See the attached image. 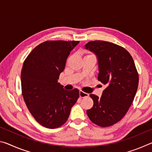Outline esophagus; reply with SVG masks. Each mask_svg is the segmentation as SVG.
Returning a JSON list of instances; mask_svg holds the SVG:
<instances>
[{"label":"esophagus","mask_w":152,"mask_h":152,"mask_svg":"<svg viewBox=\"0 0 152 152\" xmlns=\"http://www.w3.org/2000/svg\"><path fill=\"white\" fill-rule=\"evenodd\" d=\"M79 95H80V98H84V97H87V96H89V94L88 93H86V92H84L82 91H80Z\"/></svg>","instance_id":"34e87169"}]
</instances>
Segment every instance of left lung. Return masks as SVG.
Masks as SVG:
<instances>
[{
	"mask_svg": "<svg viewBox=\"0 0 152 152\" xmlns=\"http://www.w3.org/2000/svg\"><path fill=\"white\" fill-rule=\"evenodd\" d=\"M86 49L93 51L99 60L98 80L107 87L102 96L90 94L94 104L86 113L100 127H109L123 119L134 100L139 74L132 56L124 48L104 41H91Z\"/></svg>",
	"mask_w": 152,
	"mask_h": 152,
	"instance_id": "obj_1",
	"label": "left lung"
}]
</instances>
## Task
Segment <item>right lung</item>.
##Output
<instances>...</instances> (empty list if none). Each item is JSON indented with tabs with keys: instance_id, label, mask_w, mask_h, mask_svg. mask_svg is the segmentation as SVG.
I'll return each instance as SVG.
<instances>
[{
	"instance_id": "right-lung-1",
	"label": "right lung",
	"mask_w": 152,
	"mask_h": 152,
	"mask_svg": "<svg viewBox=\"0 0 152 152\" xmlns=\"http://www.w3.org/2000/svg\"><path fill=\"white\" fill-rule=\"evenodd\" d=\"M78 41H46L33 49L25 59L20 74L25 104L37 122L56 129L68 120L79 91H66L58 82L70 51Z\"/></svg>"
}]
</instances>
